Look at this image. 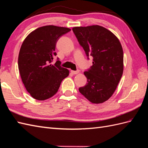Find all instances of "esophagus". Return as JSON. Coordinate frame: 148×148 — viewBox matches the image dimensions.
<instances>
[{
    "mask_svg": "<svg viewBox=\"0 0 148 148\" xmlns=\"http://www.w3.org/2000/svg\"><path fill=\"white\" fill-rule=\"evenodd\" d=\"M71 73L73 74H77L78 73H79V70H77V71H71Z\"/></svg>",
    "mask_w": 148,
    "mask_h": 148,
    "instance_id": "1",
    "label": "esophagus"
}]
</instances>
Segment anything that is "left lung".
Returning a JSON list of instances; mask_svg holds the SVG:
<instances>
[{"label":"left lung","mask_w":148,"mask_h":148,"mask_svg":"<svg viewBox=\"0 0 148 148\" xmlns=\"http://www.w3.org/2000/svg\"><path fill=\"white\" fill-rule=\"evenodd\" d=\"M73 31L87 56L93 57L92 66L84 73L88 83L79 92L90 103H103L112 96L123 75L122 45L112 32L100 25L74 27Z\"/></svg>","instance_id":"obj_1"}]
</instances>
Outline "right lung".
Here are the masks:
<instances>
[{
    "label": "right lung",
    "mask_w": 148,
    "mask_h": 148,
    "mask_svg": "<svg viewBox=\"0 0 148 148\" xmlns=\"http://www.w3.org/2000/svg\"><path fill=\"white\" fill-rule=\"evenodd\" d=\"M71 29L45 25L36 29L26 37L18 54V67L27 91L34 99L44 101L58 91L60 83L69 71L52 62L59 37Z\"/></svg>",
    "instance_id": "right-lung-1"
}]
</instances>
